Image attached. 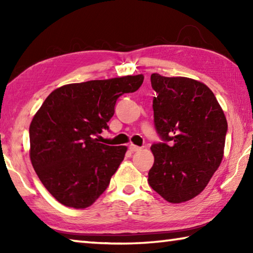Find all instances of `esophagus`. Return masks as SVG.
Segmentation results:
<instances>
[{
  "instance_id": "1",
  "label": "esophagus",
  "mask_w": 253,
  "mask_h": 253,
  "mask_svg": "<svg viewBox=\"0 0 253 253\" xmlns=\"http://www.w3.org/2000/svg\"><path fill=\"white\" fill-rule=\"evenodd\" d=\"M129 151L131 152V153H134V152H138V151H140V149H142V147H139V146H136V145H134V144H130L129 145Z\"/></svg>"
}]
</instances>
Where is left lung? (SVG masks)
<instances>
[{"instance_id": "obj_1", "label": "left lung", "mask_w": 253, "mask_h": 253, "mask_svg": "<svg viewBox=\"0 0 253 253\" xmlns=\"http://www.w3.org/2000/svg\"><path fill=\"white\" fill-rule=\"evenodd\" d=\"M154 124L148 184L170 203L192 200L219 169L228 131L223 110L208 85L185 77L151 76Z\"/></svg>"}]
</instances>
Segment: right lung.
I'll return each mask as SVG.
<instances>
[{"label":"right lung","instance_id":"right-lung-1","mask_svg":"<svg viewBox=\"0 0 253 253\" xmlns=\"http://www.w3.org/2000/svg\"><path fill=\"white\" fill-rule=\"evenodd\" d=\"M143 75L70 84L46 97L30 125V158L44 187L63 205L90 207L108 187L126 146L99 143L115 105L142 85Z\"/></svg>","mask_w":253,"mask_h":253}]
</instances>
